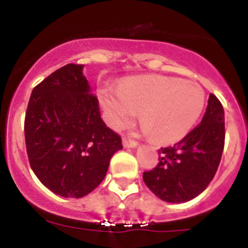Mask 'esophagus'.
<instances>
[{"instance_id": "34e87169", "label": "esophagus", "mask_w": 248, "mask_h": 248, "mask_svg": "<svg viewBox=\"0 0 248 248\" xmlns=\"http://www.w3.org/2000/svg\"><path fill=\"white\" fill-rule=\"evenodd\" d=\"M122 144H124V148H136L138 147V143H135L134 140L126 139V138H124V140H122Z\"/></svg>"}]
</instances>
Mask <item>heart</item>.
Returning <instances> with one entry per match:
<instances>
[{
  "mask_svg": "<svg viewBox=\"0 0 248 248\" xmlns=\"http://www.w3.org/2000/svg\"><path fill=\"white\" fill-rule=\"evenodd\" d=\"M107 124L120 130L141 109L143 131L159 144L179 141L190 132L203 112V89L177 77L145 75L130 77L118 89L99 91Z\"/></svg>",
  "mask_w": 248,
  "mask_h": 248,
  "instance_id": "obj_1",
  "label": "heart"
}]
</instances>
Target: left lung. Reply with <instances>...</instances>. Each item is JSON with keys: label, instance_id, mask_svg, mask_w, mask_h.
<instances>
[{"label": "left lung", "instance_id": "1", "mask_svg": "<svg viewBox=\"0 0 248 248\" xmlns=\"http://www.w3.org/2000/svg\"><path fill=\"white\" fill-rule=\"evenodd\" d=\"M224 122L223 105L211 93L201 124L173 147L161 148L157 167L143 173L148 188L170 203L188 202L203 192L223 155Z\"/></svg>", "mask_w": 248, "mask_h": 248}]
</instances>
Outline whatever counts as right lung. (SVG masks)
Here are the masks:
<instances>
[{"instance_id": "add662e5", "label": "right lung", "mask_w": 248, "mask_h": 248, "mask_svg": "<svg viewBox=\"0 0 248 248\" xmlns=\"http://www.w3.org/2000/svg\"><path fill=\"white\" fill-rule=\"evenodd\" d=\"M33 172L65 198H81L104 180L122 149L121 138L103 122L83 65L67 64L32 91L24 122Z\"/></svg>"}]
</instances>
